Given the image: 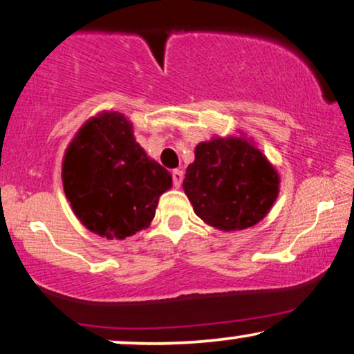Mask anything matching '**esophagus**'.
<instances>
[{
  "label": "esophagus",
  "instance_id": "1",
  "mask_svg": "<svg viewBox=\"0 0 354 354\" xmlns=\"http://www.w3.org/2000/svg\"><path fill=\"white\" fill-rule=\"evenodd\" d=\"M172 180H174V185L177 188L182 185V180H183V172L180 169H176V171H172Z\"/></svg>",
  "mask_w": 354,
  "mask_h": 354
}]
</instances>
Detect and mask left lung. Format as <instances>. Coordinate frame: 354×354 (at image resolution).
<instances>
[{"mask_svg": "<svg viewBox=\"0 0 354 354\" xmlns=\"http://www.w3.org/2000/svg\"><path fill=\"white\" fill-rule=\"evenodd\" d=\"M279 185L275 167L245 133L201 142L183 178L195 214L222 232L263 221L277 200Z\"/></svg>", "mask_w": 354, "mask_h": 354, "instance_id": "8db88e82", "label": "left lung"}]
</instances>
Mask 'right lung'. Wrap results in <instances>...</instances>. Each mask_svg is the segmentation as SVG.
<instances>
[{"instance_id":"1","label":"right lung","mask_w":354,"mask_h":354,"mask_svg":"<svg viewBox=\"0 0 354 354\" xmlns=\"http://www.w3.org/2000/svg\"><path fill=\"white\" fill-rule=\"evenodd\" d=\"M62 185L86 229L124 240L149 227L172 177L137 143L122 113L103 111L86 120L67 147Z\"/></svg>"}]
</instances>
